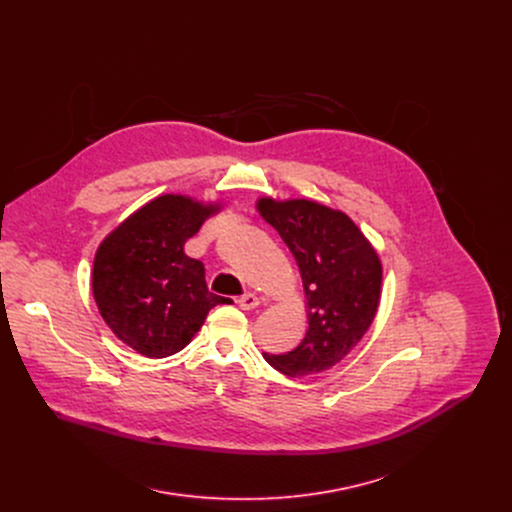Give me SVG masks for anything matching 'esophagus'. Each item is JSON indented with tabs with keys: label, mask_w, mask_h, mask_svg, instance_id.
Listing matches in <instances>:
<instances>
[{
	"label": "esophagus",
	"mask_w": 512,
	"mask_h": 512,
	"mask_svg": "<svg viewBox=\"0 0 512 512\" xmlns=\"http://www.w3.org/2000/svg\"><path fill=\"white\" fill-rule=\"evenodd\" d=\"M237 304L241 310H255L259 306V298L255 294H245L237 300Z\"/></svg>",
	"instance_id": "34e87169"
}]
</instances>
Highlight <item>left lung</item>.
<instances>
[{"label": "left lung", "mask_w": 512, "mask_h": 512, "mask_svg": "<svg viewBox=\"0 0 512 512\" xmlns=\"http://www.w3.org/2000/svg\"><path fill=\"white\" fill-rule=\"evenodd\" d=\"M257 210L300 267L308 332L285 354H263L287 377L318 375L338 364L364 336L381 302L379 253L342 210L314 200L259 198Z\"/></svg>", "instance_id": "left-lung-1"}]
</instances>
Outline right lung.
<instances>
[{
	"label": "right lung",
	"instance_id": "add662e5",
	"mask_svg": "<svg viewBox=\"0 0 512 512\" xmlns=\"http://www.w3.org/2000/svg\"><path fill=\"white\" fill-rule=\"evenodd\" d=\"M218 210V202L164 194L103 239L93 263V296L123 344L148 358L172 356L216 304H225L208 291L204 265L184 253V243Z\"/></svg>",
	"mask_w": 512,
	"mask_h": 512
}]
</instances>
